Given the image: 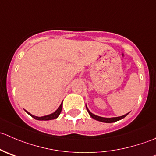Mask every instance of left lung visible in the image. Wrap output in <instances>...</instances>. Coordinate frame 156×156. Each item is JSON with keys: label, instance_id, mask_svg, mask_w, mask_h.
<instances>
[{"label": "left lung", "instance_id": "8db88e82", "mask_svg": "<svg viewBox=\"0 0 156 156\" xmlns=\"http://www.w3.org/2000/svg\"><path fill=\"white\" fill-rule=\"evenodd\" d=\"M86 108H87V110L88 112V113H89L90 116L92 119H95V120L97 121H99V122H104V123H112V122H118V121L121 120V119H124L125 117H126L127 115L129 114L128 113H127V114L124 115H122V116H119V117H113V118H104V117H100V116H98V115H96L93 114L92 112H91L90 111L89 109H88L87 105H86Z\"/></svg>", "mask_w": 156, "mask_h": 156}]
</instances>
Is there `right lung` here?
<instances>
[{
	"label": "right lung",
	"mask_w": 156,
	"mask_h": 156,
	"mask_svg": "<svg viewBox=\"0 0 156 156\" xmlns=\"http://www.w3.org/2000/svg\"><path fill=\"white\" fill-rule=\"evenodd\" d=\"M62 103L60 104V106H59V108H57V109L56 110V111L54 112L51 113V114L50 115H44V116H41V117H38V116H35V115H31V113L29 112L28 111L26 112L28 113V114L29 115H31V117L34 118V119H36V120H39V121H48V120H53V119H56V118L59 117V114H60L61 111H62Z\"/></svg>",
	"instance_id": "1"
}]
</instances>
